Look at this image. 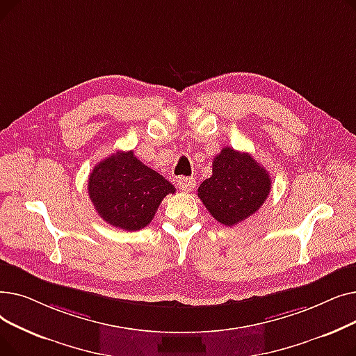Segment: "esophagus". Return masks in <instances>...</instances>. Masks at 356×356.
<instances>
[{"label":"esophagus","instance_id":"34e87169","mask_svg":"<svg viewBox=\"0 0 356 356\" xmlns=\"http://www.w3.org/2000/svg\"><path fill=\"white\" fill-rule=\"evenodd\" d=\"M195 180H193V177H179L177 179V188L181 191V192H184V193H188V192H191V191H193V188H195Z\"/></svg>","mask_w":356,"mask_h":356}]
</instances>
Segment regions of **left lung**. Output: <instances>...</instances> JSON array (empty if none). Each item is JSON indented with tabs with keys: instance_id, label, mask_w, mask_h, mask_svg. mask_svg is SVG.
<instances>
[{
	"instance_id": "obj_1",
	"label": "left lung",
	"mask_w": 356,
	"mask_h": 356,
	"mask_svg": "<svg viewBox=\"0 0 356 356\" xmlns=\"http://www.w3.org/2000/svg\"><path fill=\"white\" fill-rule=\"evenodd\" d=\"M271 191V177L248 153L231 147L220 149L212 176L199 186L197 196L222 225L234 227L255 213Z\"/></svg>"
}]
</instances>
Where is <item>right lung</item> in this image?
Listing matches in <instances>:
<instances>
[{
  "instance_id": "add662e5",
  "label": "right lung",
  "mask_w": 356,
  "mask_h": 356,
  "mask_svg": "<svg viewBox=\"0 0 356 356\" xmlns=\"http://www.w3.org/2000/svg\"><path fill=\"white\" fill-rule=\"evenodd\" d=\"M176 188L131 152H117L93 167L88 193L109 225L138 231L153 220L159 204Z\"/></svg>"
}]
</instances>
